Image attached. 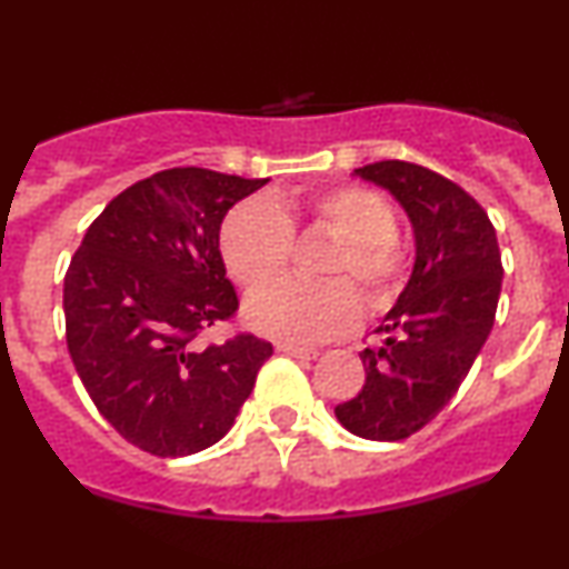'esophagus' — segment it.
Wrapping results in <instances>:
<instances>
[{"label":"esophagus","mask_w":569,"mask_h":569,"mask_svg":"<svg viewBox=\"0 0 569 569\" xmlns=\"http://www.w3.org/2000/svg\"><path fill=\"white\" fill-rule=\"evenodd\" d=\"M278 352H283V356H291V358H307V361L318 356V350H312V348H299V345H286V342L278 345Z\"/></svg>","instance_id":"esophagus-1"}]
</instances>
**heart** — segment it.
<instances>
[{
    "instance_id": "heart-1",
    "label": "heart",
    "mask_w": 569,
    "mask_h": 569,
    "mask_svg": "<svg viewBox=\"0 0 569 569\" xmlns=\"http://www.w3.org/2000/svg\"><path fill=\"white\" fill-rule=\"evenodd\" d=\"M299 220L338 240L322 268L332 280L266 287L288 263L290 230ZM219 243L238 283L246 289L266 287L248 297V326L286 345L326 342L356 329L363 307L345 278L361 286L371 312H380L393 305L409 276V248L396 230L393 206L358 184L280 192L270 202H240L221 224Z\"/></svg>"
}]
</instances>
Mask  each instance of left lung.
<instances>
[{"instance_id": "8db88e82", "label": "left lung", "mask_w": 569, "mask_h": 569, "mask_svg": "<svg viewBox=\"0 0 569 569\" xmlns=\"http://www.w3.org/2000/svg\"><path fill=\"white\" fill-rule=\"evenodd\" d=\"M356 176L401 202L415 267L377 326L382 348L361 352L367 382L335 415L352 436L401 441L447 407L485 348L502 283L498 234L466 189L415 162H371Z\"/></svg>"}]
</instances>
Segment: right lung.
Returning a JSON list of instances; mask_svg holds the SVG:
<instances>
[{"label":"right lung","instance_id":"add662e5","mask_svg":"<svg viewBox=\"0 0 569 569\" xmlns=\"http://www.w3.org/2000/svg\"><path fill=\"white\" fill-rule=\"evenodd\" d=\"M267 181L168 168L117 194L71 257L69 356L96 409L143 452L184 457L217 443L272 356L253 335L194 345L238 310L219 230Z\"/></svg>","mask_w":569,"mask_h":569}]
</instances>
